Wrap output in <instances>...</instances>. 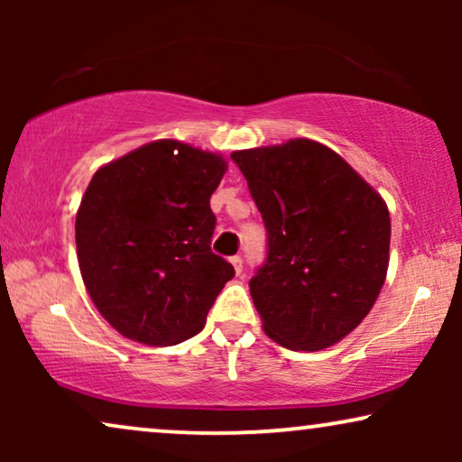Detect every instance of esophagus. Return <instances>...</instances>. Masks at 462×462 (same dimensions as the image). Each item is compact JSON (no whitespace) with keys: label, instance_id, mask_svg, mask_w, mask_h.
Segmentation results:
<instances>
[{"label":"esophagus","instance_id":"obj_1","mask_svg":"<svg viewBox=\"0 0 462 462\" xmlns=\"http://www.w3.org/2000/svg\"><path fill=\"white\" fill-rule=\"evenodd\" d=\"M231 264H233V269H236L237 275L244 273V261H242V256H231Z\"/></svg>","mask_w":462,"mask_h":462}]
</instances>
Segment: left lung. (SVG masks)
Instances as JSON below:
<instances>
[{
    "label": "left lung",
    "instance_id": "left-lung-1",
    "mask_svg": "<svg viewBox=\"0 0 462 462\" xmlns=\"http://www.w3.org/2000/svg\"><path fill=\"white\" fill-rule=\"evenodd\" d=\"M267 229L250 294L269 338L319 351L359 326L389 267L391 220L381 195L324 144L294 138L236 151Z\"/></svg>",
    "mask_w": 462,
    "mask_h": 462
}]
</instances>
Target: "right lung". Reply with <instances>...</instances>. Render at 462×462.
Instances as JSON below:
<instances>
[{
    "label": "right lung",
    "instance_id": "add662e5",
    "mask_svg": "<svg viewBox=\"0 0 462 462\" xmlns=\"http://www.w3.org/2000/svg\"><path fill=\"white\" fill-rule=\"evenodd\" d=\"M225 170L223 157L155 141L92 176L75 218L78 261L94 305L125 338L195 337L236 275L210 248V195Z\"/></svg>",
    "mask_w": 462,
    "mask_h": 462
}]
</instances>
